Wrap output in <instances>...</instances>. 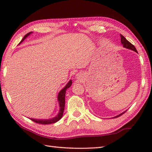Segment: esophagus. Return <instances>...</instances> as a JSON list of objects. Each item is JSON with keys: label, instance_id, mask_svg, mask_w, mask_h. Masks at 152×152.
Segmentation results:
<instances>
[{"label": "esophagus", "instance_id": "1", "mask_svg": "<svg viewBox=\"0 0 152 152\" xmlns=\"http://www.w3.org/2000/svg\"><path fill=\"white\" fill-rule=\"evenodd\" d=\"M79 77H80L79 76H78V75H77V78H79Z\"/></svg>", "mask_w": 152, "mask_h": 152}]
</instances>
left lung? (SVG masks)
Segmentation results:
<instances>
[{
  "mask_svg": "<svg viewBox=\"0 0 152 152\" xmlns=\"http://www.w3.org/2000/svg\"><path fill=\"white\" fill-rule=\"evenodd\" d=\"M120 37H121V44L123 45V46H124L125 48H127V49H129V50H131L133 51H134L135 52H137V49L135 48V47L133 46V44H132L131 42H129L124 36H123V35L120 34ZM126 111H127V110H126ZM126 111L122 112L121 114H120L115 116L114 118H118V117H119V116H121L122 114H124Z\"/></svg>",
  "mask_w": 152,
  "mask_h": 152,
  "instance_id": "1",
  "label": "left lung"
}]
</instances>
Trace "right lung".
<instances>
[{"label":"right lung","instance_id":"obj_1","mask_svg":"<svg viewBox=\"0 0 152 152\" xmlns=\"http://www.w3.org/2000/svg\"><path fill=\"white\" fill-rule=\"evenodd\" d=\"M33 33V32H30V33H27V34L25 35V37L23 38V39L21 40V41L19 42V44H20L22 42H23V40L26 38L27 37H28L31 34ZM72 80H70V81L67 83V84L64 87V88L61 90L60 92L58 94V96H57V100L58 102H59V107H60V110L59 112L58 113V114L51 119H33V118H30V119H31L32 121L37 123V124H42V125H47V124H54V123H56L57 121H58L59 119H61L62 116L63 115V112H64V104H65V93H66V91L68 88H69L72 85Z\"/></svg>","mask_w":152,"mask_h":152}]
</instances>
